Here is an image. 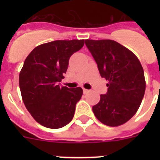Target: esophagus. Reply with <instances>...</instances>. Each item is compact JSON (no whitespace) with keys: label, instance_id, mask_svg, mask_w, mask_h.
<instances>
[{"label":"esophagus","instance_id":"34e87169","mask_svg":"<svg viewBox=\"0 0 160 160\" xmlns=\"http://www.w3.org/2000/svg\"><path fill=\"white\" fill-rule=\"evenodd\" d=\"M89 92H90V90L83 88V93H84V94H87V93H89Z\"/></svg>","mask_w":160,"mask_h":160}]
</instances>
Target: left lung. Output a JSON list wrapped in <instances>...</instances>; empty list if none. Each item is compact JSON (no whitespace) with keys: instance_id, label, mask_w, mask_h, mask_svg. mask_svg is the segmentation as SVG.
<instances>
[{"instance_id":"left-lung-1","label":"left lung","mask_w":160,"mask_h":160,"mask_svg":"<svg viewBox=\"0 0 160 160\" xmlns=\"http://www.w3.org/2000/svg\"><path fill=\"white\" fill-rule=\"evenodd\" d=\"M102 78L108 81L107 92L92 107L96 118L107 126L117 127L138 111L146 83L140 62L131 50L112 40H86Z\"/></svg>"}]
</instances>
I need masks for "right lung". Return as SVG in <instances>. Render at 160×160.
<instances>
[{"label":"right lung","mask_w":160,"mask_h":160,"mask_svg":"<svg viewBox=\"0 0 160 160\" xmlns=\"http://www.w3.org/2000/svg\"><path fill=\"white\" fill-rule=\"evenodd\" d=\"M84 43L85 40H57L42 44L25 60L19 74L22 99L32 118L46 128H63L73 119L82 89H70L59 82L70 56Z\"/></svg>","instance_id":"add662e5"}]
</instances>
